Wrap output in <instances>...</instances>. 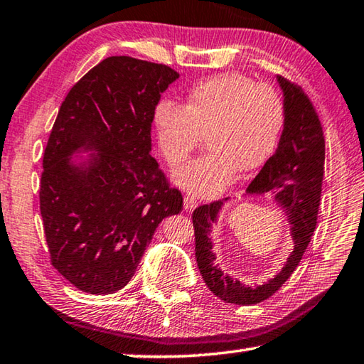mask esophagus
<instances>
[{
	"label": "esophagus",
	"instance_id": "1",
	"mask_svg": "<svg viewBox=\"0 0 364 364\" xmlns=\"http://www.w3.org/2000/svg\"><path fill=\"white\" fill-rule=\"evenodd\" d=\"M196 205H198L196 198L190 196V195H185L183 196V208H185V210H193Z\"/></svg>",
	"mask_w": 364,
	"mask_h": 364
}]
</instances>
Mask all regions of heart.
Instances as JSON below:
<instances>
[{
	"label": "heart",
	"instance_id": "1",
	"mask_svg": "<svg viewBox=\"0 0 364 364\" xmlns=\"http://www.w3.org/2000/svg\"><path fill=\"white\" fill-rule=\"evenodd\" d=\"M285 107L269 84L241 73L204 79L185 106L163 100L155 109L156 141L171 166L182 163L208 134L209 152L174 171V181L196 196L222 191L237 168L252 171L272 154L282 133Z\"/></svg>",
	"mask_w": 364,
	"mask_h": 364
}]
</instances>
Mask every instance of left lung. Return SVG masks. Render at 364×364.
I'll list each match as a JSON object with an SVG mask.
<instances>
[{
  "mask_svg": "<svg viewBox=\"0 0 364 364\" xmlns=\"http://www.w3.org/2000/svg\"><path fill=\"white\" fill-rule=\"evenodd\" d=\"M284 92L285 122L277 149L255 176L247 195H271L290 223L293 250L282 269L262 285L249 287L215 264L210 235L223 201L200 205L193 212L195 257L208 289L225 303L249 306L272 296L296 269L317 225L325 168V138L318 115L301 87L277 75ZM225 201H228L226 198Z\"/></svg>",
  "mask_w": 364,
  "mask_h": 364,
  "instance_id": "1",
  "label": "left lung"
}]
</instances>
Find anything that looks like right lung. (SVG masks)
<instances>
[{
	"instance_id": "right-lung-1",
	"label": "right lung",
	"mask_w": 364,
	"mask_h": 364,
	"mask_svg": "<svg viewBox=\"0 0 364 364\" xmlns=\"http://www.w3.org/2000/svg\"><path fill=\"white\" fill-rule=\"evenodd\" d=\"M176 79L169 66L109 57L61 102L39 203L52 266L75 289L122 290L156 226L182 210L181 191L150 155L155 107Z\"/></svg>"
}]
</instances>
